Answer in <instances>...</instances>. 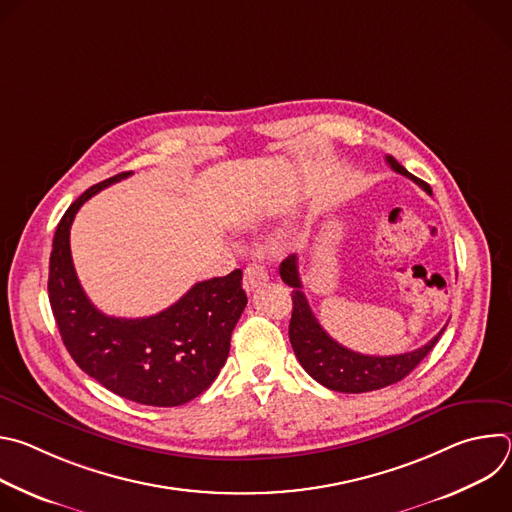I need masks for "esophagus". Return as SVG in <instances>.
<instances>
[{
	"label": "esophagus",
	"mask_w": 512,
	"mask_h": 512,
	"mask_svg": "<svg viewBox=\"0 0 512 512\" xmlns=\"http://www.w3.org/2000/svg\"><path fill=\"white\" fill-rule=\"evenodd\" d=\"M267 281H269V273H267V269L261 263L253 261V263L247 265L245 277H243V285H245V289L249 291V294H251V291H255L257 287H261L263 283H267Z\"/></svg>",
	"instance_id": "34e87169"
}]
</instances>
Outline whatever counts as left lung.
Instances as JSON below:
<instances>
[{
    "label": "left lung",
    "mask_w": 512,
    "mask_h": 512,
    "mask_svg": "<svg viewBox=\"0 0 512 512\" xmlns=\"http://www.w3.org/2000/svg\"><path fill=\"white\" fill-rule=\"evenodd\" d=\"M387 164L395 172L413 180L427 194H431L429 184H425L423 180L407 172L395 158L387 156ZM279 275L289 287H294V291H291L294 312H291V320H289L291 348H294L304 371L314 381L338 393H369V391H377L393 383H399L429 354V350L435 346V342L440 340V336L446 330L444 326L440 334L433 336L425 346L413 352L395 354V356L360 354L338 344L334 338H330L328 332L316 320L302 291V281L298 273V255H289L287 259L281 261Z\"/></svg>",
    "instance_id": "8db88e82"
}]
</instances>
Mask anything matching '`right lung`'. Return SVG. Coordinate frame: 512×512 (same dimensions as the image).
Segmentation results:
<instances>
[{
  "mask_svg": "<svg viewBox=\"0 0 512 512\" xmlns=\"http://www.w3.org/2000/svg\"><path fill=\"white\" fill-rule=\"evenodd\" d=\"M117 174L91 186L68 206L52 241L48 298L62 342L79 367L111 393L152 407H176L206 391L225 367L231 334L247 294L243 271L212 277L150 318H113L83 291L70 257V225L77 210Z\"/></svg>",
  "mask_w": 512,
  "mask_h": 512,
  "instance_id": "add662e5",
  "label": "right lung"
}]
</instances>
